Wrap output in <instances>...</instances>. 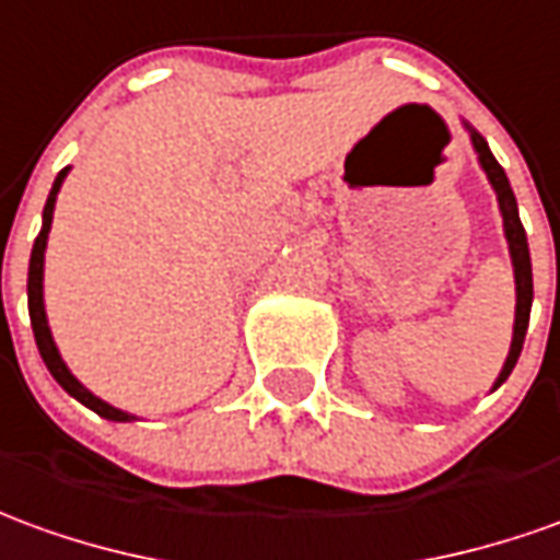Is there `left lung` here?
Instances as JSON below:
<instances>
[{
    "mask_svg": "<svg viewBox=\"0 0 560 560\" xmlns=\"http://www.w3.org/2000/svg\"><path fill=\"white\" fill-rule=\"evenodd\" d=\"M467 130H470V142L472 148H476V154H479V166H482L485 175H488L494 194H498L500 214H503V233H506V242H510L512 272H515V324H512L510 354H506V363H503L498 382H494V388H500V385L510 378L512 366H515L518 354H522V346H525L527 320H530V303H534V272H530L527 236L525 226H522V218H518V202H515V194H512L510 178H506L503 166L494 160V154H491V148H488V142H485L482 136L472 130L470 124H467Z\"/></svg>",
    "mask_w": 560,
    "mask_h": 560,
    "instance_id": "8db88e82",
    "label": "left lung"
}]
</instances>
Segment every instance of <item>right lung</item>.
I'll use <instances>...</instances> for the list:
<instances>
[{"label": "right lung", "instance_id": "add662e5", "mask_svg": "<svg viewBox=\"0 0 560 560\" xmlns=\"http://www.w3.org/2000/svg\"><path fill=\"white\" fill-rule=\"evenodd\" d=\"M69 166L57 175V182L50 187L48 202H45V212H42V233L35 236L33 254H30V279H26V296H30V320H33V334H35V346H38V354L42 361L50 370V375L60 382V388L66 394H72L78 402H84L88 409H93L96 416L108 418V421H136V416L124 412V409H115L112 402L100 400L93 390H88L75 375L69 373V366L62 363L60 351H57V342L50 336L48 327V315H45V248H48V233H50V221H54V202H57V194H60L62 178H66Z\"/></svg>", "mask_w": 560, "mask_h": 560}]
</instances>
